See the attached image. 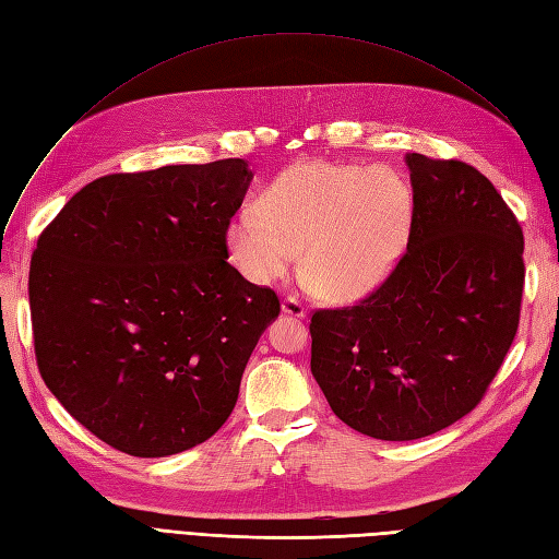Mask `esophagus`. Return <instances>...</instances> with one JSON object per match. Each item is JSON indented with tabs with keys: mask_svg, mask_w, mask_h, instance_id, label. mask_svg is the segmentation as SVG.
<instances>
[{
	"mask_svg": "<svg viewBox=\"0 0 559 559\" xmlns=\"http://www.w3.org/2000/svg\"><path fill=\"white\" fill-rule=\"evenodd\" d=\"M282 312L289 314V317H296V319H306V317H308V308L302 306V302H300L296 296H286V298H284Z\"/></svg>",
	"mask_w": 559,
	"mask_h": 559,
	"instance_id": "esophagus-1",
	"label": "esophagus"
}]
</instances>
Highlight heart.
<instances>
[{"label": "heart", "mask_w": 559, "mask_h": 559, "mask_svg": "<svg viewBox=\"0 0 559 559\" xmlns=\"http://www.w3.org/2000/svg\"><path fill=\"white\" fill-rule=\"evenodd\" d=\"M405 181L384 167L300 160L267 186L261 212L228 226V251L253 284L284 277L298 261L335 300L370 294L392 273L411 226Z\"/></svg>", "instance_id": "1"}]
</instances>
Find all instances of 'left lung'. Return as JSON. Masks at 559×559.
<instances>
[{"label":"left lung","instance_id":"1","mask_svg":"<svg viewBox=\"0 0 559 559\" xmlns=\"http://www.w3.org/2000/svg\"><path fill=\"white\" fill-rule=\"evenodd\" d=\"M408 249L378 289L310 321L312 376L347 427L415 441L468 415L518 331L522 228L462 160L405 156Z\"/></svg>","mask_w":559,"mask_h":559}]
</instances>
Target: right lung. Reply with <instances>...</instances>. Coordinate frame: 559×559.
Wrapping results in <instances>:
<instances>
[{
  "instance_id": "1",
  "label": "right lung",
  "mask_w": 559,
  "mask_h": 559,
  "mask_svg": "<svg viewBox=\"0 0 559 559\" xmlns=\"http://www.w3.org/2000/svg\"><path fill=\"white\" fill-rule=\"evenodd\" d=\"M247 160L91 181L39 235L29 312L39 373L99 441L132 456L205 443L280 314L228 259Z\"/></svg>"
}]
</instances>
